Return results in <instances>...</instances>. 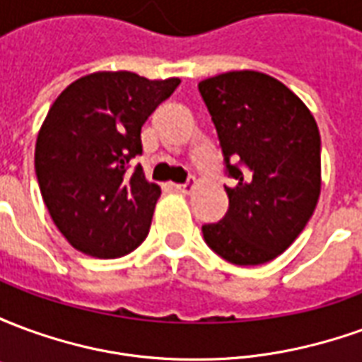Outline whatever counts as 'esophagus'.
Masks as SVG:
<instances>
[{
  "label": "esophagus",
  "instance_id": "34e87169",
  "mask_svg": "<svg viewBox=\"0 0 362 362\" xmlns=\"http://www.w3.org/2000/svg\"><path fill=\"white\" fill-rule=\"evenodd\" d=\"M194 188H196V180L186 182V184H174V189H176V192H182V194H188V192H192Z\"/></svg>",
  "mask_w": 362,
  "mask_h": 362
}]
</instances>
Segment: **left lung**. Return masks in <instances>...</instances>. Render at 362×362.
Listing matches in <instances>:
<instances>
[{
    "mask_svg": "<svg viewBox=\"0 0 362 362\" xmlns=\"http://www.w3.org/2000/svg\"><path fill=\"white\" fill-rule=\"evenodd\" d=\"M219 135L228 211L202 227L236 266L272 262L295 243L320 197V132L298 96L259 71H228L197 85Z\"/></svg>",
    "mask_w": 362,
    "mask_h": 362,
    "instance_id": "1",
    "label": "left lung"
}]
</instances>
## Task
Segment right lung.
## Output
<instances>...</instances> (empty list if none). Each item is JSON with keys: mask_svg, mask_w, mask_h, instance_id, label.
Listing matches in <instances>:
<instances>
[{"mask_svg": "<svg viewBox=\"0 0 362 362\" xmlns=\"http://www.w3.org/2000/svg\"><path fill=\"white\" fill-rule=\"evenodd\" d=\"M180 79L98 71L56 98L38 132L35 170L52 221L75 250L119 258L149 235L160 188L145 180L141 127Z\"/></svg>", "mask_w": 362, "mask_h": 362, "instance_id": "obj_1", "label": "right lung"}]
</instances>
